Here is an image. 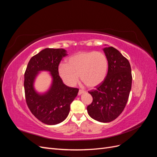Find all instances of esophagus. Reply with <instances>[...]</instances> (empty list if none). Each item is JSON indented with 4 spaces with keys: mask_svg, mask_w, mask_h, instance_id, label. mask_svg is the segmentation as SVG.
<instances>
[{
    "mask_svg": "<svg viewBox=\"0 0 157 157\" xmlns=\"http://www.w3.org/2000/svg\"><path fill=\"white\" fill-rule=\"evenodd\" d=\"M84 92H85L84 90H79L78 94V95H81L82 94H83V93H84Z\"/></svg>",
    "mask_w": 157,
    "mask_h": 157,
    "instance_id": "1",
    "label": "esophagus"
}]
</instances>
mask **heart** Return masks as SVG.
<instances>
[{
	"label": "heart",
	"mask_w": 157,
	"mask_h": 157,
	"mask_svg": "<svg viewBox=\"0 0 157 157\" xmlns=\"http://www.w3.org/2000/svg\"><path fill=\"white\" fill-rule=\"evenodd\" d=\"M109 63L107 56L101 52H81L72 56L67 63H61L58 73L63 82L73 86L78 81V76L87 86L96 87L105 80Z\"/></svg>",
	"instance_id": "1"
}]
</instances>
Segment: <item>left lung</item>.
<instances>
[{
	"mask_svg": "<svg viewBox=\"0 0 157 157\" xmlns=\"http://www.w3.org/2000/svg\"><path fill=\"white\" fill-rule=\"evenodd\" d=\"M109 63L103 82L88 92L93 98L87 107L94 120L109 122L119 116L126 105L132 88V71L128 60L112 46L103 48Z\"/></svg>",
	"mask_w": 157,
	"mask_h": 157,
	"instance_id": "obj_1",
	"label": "left lung"
}]
</instances>
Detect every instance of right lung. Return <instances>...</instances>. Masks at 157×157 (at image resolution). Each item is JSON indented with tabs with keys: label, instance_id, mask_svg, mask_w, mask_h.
I'll return each mask as SVG.
<instances>
[{
	"label": "right lung",
	"instance_id": "1",
	"mask_svg": "<svg viewBox=\"0 0 157 157\" xmlns=\"http://www.w3.org/2000/svg\"><path fill=\"white\" fill-rule=\"evenodd\" d=\"M67 54L62 48H45L33 56L24 75V89L27 105L37 119L48 125L63 122L69 115L70 105L77 96L78 89L63 84L58 73L61 60ZM51 72L52 84L49 91L37 93L33 83L39 71Z\"/></svg>",
	"mask_w": 157,
	"mask_h": 157
}]
</instances>
